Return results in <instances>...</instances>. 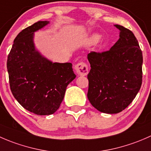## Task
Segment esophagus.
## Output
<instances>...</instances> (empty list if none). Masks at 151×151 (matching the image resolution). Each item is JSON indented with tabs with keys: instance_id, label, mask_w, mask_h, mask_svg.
I'll use <instances>...</instances> for the list:
<instances>
[{
	"instance_id": "esophagus-1",
	"label": "esophagus",
	"mask_w": 151,
	"mask_h": 151,
	"mask_svg": "<svg viewBox=\"0 0 151 151\" xmlns=\"http://www.w3.org/2000/svg\"><path fill=\"white\" fill-rule=\"evenodd\" d=\"M75 71L79 75L81 76H85L88 74V68L87 64L84 62H80L79 63L75 65L74 66Z\"/></svg>"
}]
</instances>
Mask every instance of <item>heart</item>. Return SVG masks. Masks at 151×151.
Returning a JSON list of instances; mask_svg holds the SVG:
<instances>
[{"mask_svg": "<svg viewBox=\"0 0 151 151\" xmlns=\"http://www.w3.org/2000/svg\"><path fill=\"white\" fill-rule=\"evenodd\" d=\"M100 38H101L100 35L97 34V33L91 35V36L88 38V40H87V44L89 45H95V44H96L97 42L100 40Z\"/></svg>", "mask_w": 151, "mask_h": 151, "instance_id": "1", "label": "heart"}]
</instances>
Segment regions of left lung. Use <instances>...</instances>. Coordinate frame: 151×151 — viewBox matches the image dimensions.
<instances>
[{"mask_svg": "<svg viewBox=\"0 0 151 151\" xmlns=\"http://www.w3.org/2000/svg\"><path fill=\"white\" fill-rule=\"evenodd\" d=\"M119 39L108 51L88 55V98L93 106L107 114L126 109L136 97L142 81V52L134 33L115 25Z\"/></svg>", "mask_w": 151, "mask_h": 151, "instance_id": "1", "label": "left lung"}]
</instances>
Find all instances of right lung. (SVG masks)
I'll list each match as a JSON object with an SVG mask.
<instances>
[{
    "instance_id": "add662e5",
    "label": "right lung",
    "mask_w": 151,
    "mask_h": 151,
    "mask_svg": "<svg viewBox=\"0 0 151 151\" xmlns=\"http://www.w3.org/2000/svg\"><path fill=\"white\" fill-rule=\"evenodd\" d=\"M50 23L39 21L22 30L14 41L7 60L10 88L25 109L39 115H52L75 79L71 63H53L36 49L34 33Z\"/></svg>"
}]
</instances>
